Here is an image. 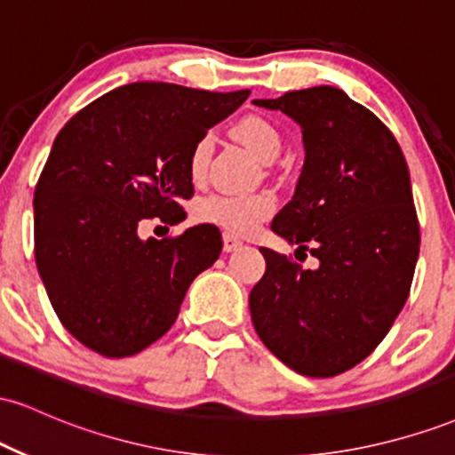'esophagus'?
<instances>
[{"label":"esophagus","instance_id":"1","mask_svg":"<svg viewBox=\"0 0 455 455\" xmlns=\"http://www.w3.org/2000/svg\"><path fill=\"white\" fill-rule=\"evenodd\" d=\"M222 242H224V252H233V250L242 248L243 242L239 237H235L233 233H224L222 235Z\"/></svg>","mask_w":455,"mask_h":455}]
</instances>
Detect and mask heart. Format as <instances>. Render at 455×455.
<instances>
[{
  "mask_svg": "<svg viewBox=\"0 0 455 455\" xmlns=\"http://www.w3.org/2000/svg\"><path fill=\"white\" fill-rule=\"evenodd\" d=\"M233 137L243 145L254 158L271 162L280 154L282 140L278 130L271 122L259 115H248L233 126ZM212 154V139L201 137L190 151V177L201 181L205 177L207 162ZM275 198L269 192H254V195H213L207 196L198 205V218L205 222L220 224L228 233H250L274 212Z\"/></svg>",
  "mask_w": 455,
  "mask_h": 455,
  "instance_id": "1",
  "label": "heart"
}]
</instances>
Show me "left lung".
<instances>
[{"mask_svg": "<svg viewBox=\"0 0 455 455\" xmlns=\"http://www.w3.org/2000/svg\"><path fill=\"white\" fill-rule=\"evenodd\" d=\"M301 128L304 166L271 231L318 259L304 269L260 248L267 269L250 291L265 347L304 377H336L387 336L409 297L419 222L398 140L338 87L252 100Z\"/></svg>", "mask_w": 455, "mask_h": 455, "instance_id": "1", "label": "left lung"}]
</instances>
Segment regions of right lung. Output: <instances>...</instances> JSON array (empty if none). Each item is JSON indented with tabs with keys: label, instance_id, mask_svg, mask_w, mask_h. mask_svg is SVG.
Listing matches in <instances>:
<instances>
[{
	"label": "right lung",
	"instance_id": "add662e5",
	"mask_svg": "<svg viewBox=\"0 0 455 455\" xmlns=\"http://www.w3.org/2000/svg\"><path fill=\"white\" fill-rule=\"evenodd\" d=\"M248 96L130 83L60 130L34 192V252L55 315L87 348L104 357L148 348L220 257L213 224L173 239H143L139 228L184 220L192 148Z\"/></svg>",
	"mask_w": 455,
	"mask_h": 455
}]
</instances>
